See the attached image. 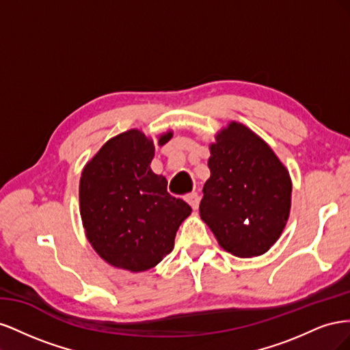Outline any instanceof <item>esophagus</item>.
Masks as SVG:
<instances>
[{
    "label": "esophagus",
    "mask_w": 350,
    "mask_h": 350,
    "mask_svg": "<svg viewBox=\"0 0 350 350\" xmlns=\"http://www.w3.org/2000/svg\"><path fill=\"white\" fill-rule=\"evenodd\" d=\"M185 200H187V203H188L189 206H191L194 210L198 208V204H200V196H198V193L188 194V196L185 197Z\"/></svg>",
    "instance_id": "1"
}]
</instances>
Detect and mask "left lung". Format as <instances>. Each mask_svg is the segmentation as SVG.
Instances as JSON below:
<instances>
[{"label": "left lung", "instance_id": "1", "mask_svg": "<svg viewBox=\"0 0 350 350\" xmlns=\"http://www.w3.org/2000/svg\"><path fill=\"white\" fill-rule=\"evenodd\" d=\"M210 152L200 216L228 252L261 256L288 221L289 172L257 134L238 122L216 135Z\"/></svg>", "mask_w": 350, "mask_h": 350}]
</instances>
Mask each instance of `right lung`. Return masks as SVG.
Returning a JSON list of instances; mask_svg holds the SVG:
<instances>
[{
  "mask_svg": "<svg viewBox=\"0 0 350 350\" xmlns=\"http://www.w3.org/2000/svg\"><path fill=\"white\" fill-rule=\"evenodd\" d=\"M172 137L159 139L163 144ZM154 146L130 130L102 146L80 178V215L92 247L115 267L144 271L174 248L179 225L191 213L167 193L166 178L150 163Z\"/></svg>",
  "mask_w": 350,
  "mask_h": 350,
  "instance_id": "obj_1",
  "label": "right lung"
}]
</instances>
